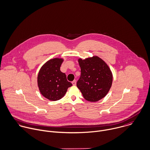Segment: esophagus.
Returning a JSON list of instances; mask_svg holds the SVG:
<instances>
[{
	"instance_id": "34e87169",
	"label": "esophagus",
	"mask_w": 150,
	"mask_h": 150,
	"mask_svg": "<svg viewBox=\"0 0 150 150\" xmlns=\"http://www.w3.org/2000/svg\"><path fill=\"white\" fill-rule=\"evenodd\" d=\"M72 84H73V86H76V80L73 81H72Z\"/></svg>"
}]
</instances>
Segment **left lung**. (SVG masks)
<instances>
[{"label": "left lung", "mask_w": 150, "mask_h": 150, "mask_svg": "<svg viewBox=\"0 0 150 150\" xmlns=\"http://www.w3.org/2000/svg\"><path fill=\"white\" fill-rule=\"evenodd\" d=\"M81 76L77 87L84 98L90 102L101 100L109 92L112 84V74L106 63L98 56L79 59Z\"/></svg>", "instance_id": "8db88e82"}]
</instances>
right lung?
<instances>
[{"label": "right lung", "mask_w": 150, "mask_h": 150, "mask_svg": "<svg viewBox=\"0 0 150 150\" xmlns=\"http://www.w3.org/2000/svg\"><path fill=\"white\" fill-rule=\"evenodd\" d=\"M62 59L54 58L46 62L38 75V86L41 94L50 100L61 99L72 84L67 80L65 73L60 67Z\"/></svg>", "instance_id": "obj_1"}]
</instances>
